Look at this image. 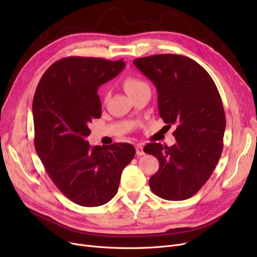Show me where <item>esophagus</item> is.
Masks as SVG:
<instances>
[{"instance_id":"esophagus-1","label":"esophagus","mask_w":257,"mask_h":257,"mask_svg":"<svg viewBox=\"0 0 257 257\" xmlns=\"http://www.w3.org/2000/svg\"><path fill=\"white\" fill-rule=\"evenodd\" d=\"M136 150H137V155H139V156H142V155H144V154H145V152H144V148H143V146H142V145H137V147H136Z\"/></svg>"}]
</instances>
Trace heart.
<instances>
[{"label":"heart","instance_id":"obj_1","mask_svg":"<svg viewBox=\"0 0 257 257\" xmlns=\"http://www.w3.org/2000/svg\"><path fill=\"white\" fill-rule=\"evenodd\" d=\"M148 86L146 84L145 81L140 79L139 77L136 76H127L123 80V87L125 91L129 94V96H132L133 93H136L139 91L141 88Z\"/></svg>","mask_w":257,"mask_h":257}]
</instances>
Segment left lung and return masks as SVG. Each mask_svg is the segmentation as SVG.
<instances>
[{
	"label": "left lung",
	"instance_id": "1",
	"mask_svg": "<svg viewBox=\"0 0 257 257\" xmlns=\"http://www.w3.org/2000/svg\"><path fill=\"white\" fill-rule=\"evenodd\" d=\"M133 63L155 85L161 118L167 126L177 125L172 147L150 143L144 148L159 161L150 188L170 201L191 198L209 179L223 151L226 118L219 90L203 67L182 55L158 54Z\"/></svg>",
	"mask_w": 257,
	"mask_h": 257
}]
</instances>
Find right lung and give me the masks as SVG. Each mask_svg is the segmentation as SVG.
<instances>
[{"label": "right lung", "instance_id": "right-lung-1", "mask_svg": "<svg viewBox=\"0 0 257 257\" xmlns=\"http://www.w3.org/2000/svg\"><path fill=\"white\" fill-rule=\"evenodd\" d=\"M116 61L71 56L54 62L36 87L32 110L34 146L51 180L74 203L94 207L116 194L136 149L127 143L91 147L89 124L100 118V85L124 69Z\"/></svg>", "mask_w": 257, "mask_h": 257}]
</instances>
